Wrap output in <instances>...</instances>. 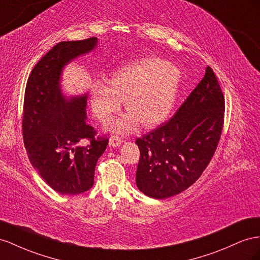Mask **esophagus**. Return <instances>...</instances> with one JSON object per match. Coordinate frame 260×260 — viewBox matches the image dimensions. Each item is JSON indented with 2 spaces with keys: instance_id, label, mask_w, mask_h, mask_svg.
I'll return each mask as SVG.
<instances>
[{
  "instance_id": "34e87169",
  "label": "esophagus",
  "mask_w": 260,
  "mask_h": 260,
  "mask_svg": "<svg viewBox=\"0 0 260 260\" xmlns=\"http://www.w3.org/2000/svg\"><path fill=\"white\" fill-rule=\"evenodd\" d=\"M121 139L119 137H116V136H113L110 137L109 139V146L111 147H117L119 144H121Z\"/></svg>"
}]
</instances>
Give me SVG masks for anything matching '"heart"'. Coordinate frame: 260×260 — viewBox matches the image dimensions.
Wrapping results in <instances>:
<instances>
[{
    "label": "heart",
    "mask_w": 260,
    "mask_h": 260,
    "mask_svg": "<svg viewBox=\"0 0 260 260\" xmlns=\"http://www.w3.org/2000/svg\"><path fill=\"white\" fill-rule=\"evenodd\" d=\"M181 82L180 70L158 58H142L117 69L108 79L90 86V106L98 120L106 122L120 109L121 101L129 113L107 124L118 133L162 123L171 114Z\"/></svg>",
    "instance_id": "1"
}]
</instances>
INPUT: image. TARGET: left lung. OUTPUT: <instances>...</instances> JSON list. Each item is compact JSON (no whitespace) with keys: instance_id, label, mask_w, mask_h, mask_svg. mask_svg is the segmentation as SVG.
<instances>
[{"instance_id":"obj_1","label":"left lung","mask_w":260,"mask_h":260,"mask_svg":"<svg viewBox=\"0 0 260 260\" xmlns=\"http://www.w3.org/2000/svg\"><path fill=\"white\" fill-rule=\"evenodd\" d=\"M224 121V96L213 70L203 79L170 121L136 140L140 160L136 173L139 190L166 199L197 180L211 160Z\"/></svg>"}]
</instances>
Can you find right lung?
<instances>
[{
  "label": "right lung",
  "instance_id": "right-lung-1",
  "mask_svg": "<svg viewBox=\"0 0 260 260\" xmlns=\"http://www.w3.org/2000/svg\"><path fill=\"white\" fill-rule=\"evenodd\" d=\"M96 37L61 41L41 58L28 78L24 98L23 138L32 167L53 190L79 194L94 185L95 167L108 144L95 139L87 124V93H62V72L70 62L96 48ZM88 138L90 144L78 142Z\"/></svg>",
  "mask_w": 260,
  "mask_h": 260
}]
</instances>
